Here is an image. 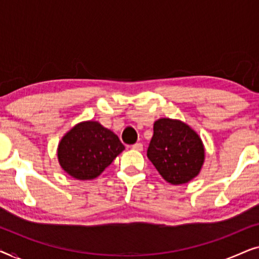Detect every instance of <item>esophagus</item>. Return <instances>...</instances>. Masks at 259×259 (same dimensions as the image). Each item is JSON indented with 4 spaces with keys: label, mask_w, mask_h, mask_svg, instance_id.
<instances>
[{
    "label": "esophagus",
    "mask_w": 259,
    "mask_h": 259,
    "mask_svg": "<svg viewBox=\"0 0 259 259\" xmlns=\"http://www.w3.org/2000/svg\"><path fill=\"white\" fill-rule=\"evenodd\" d=\"M132 148H133V150H136V151H139V152H141V151H143L144 146H143V144L137 143V144H134V145H133Z\"/></svg>",
    "instance_id": "1"
}]
</instances>
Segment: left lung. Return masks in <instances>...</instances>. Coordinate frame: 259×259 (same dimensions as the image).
I'll return each mask as SVG.
<instances>
[{
  "mask_svg": "<svg viewBox=\"0 0 259 259\" xmlns=\"http://www.w3.org/2000/svg\"><path fill=\"white\" fill-rule=\"evenodd\" d=\"M147 157L166 182L182 185L200 173L205 147L199 134L186 122L160 118L153 125Z\"/></svg>",
  "mask_w": 259,
  "mask_h": 259,
  "instance_id": "1",
  "label": "left lung"
}]
</instances>
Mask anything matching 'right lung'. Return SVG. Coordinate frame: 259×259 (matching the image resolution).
Returning <instances> with one entry per match:
<instances>
[{"instance_id":"1","label":"right lung","mask_w":259,"mask_h":259,"mask_svg":"<svg viewBox=\"0 0 259 259\" xmlns=\"http://www.w3.org/2000/svg\"><path fill=\"white\" fill-rule=\"evenodd\" d=\"M125 150L118 136L99 121L88 120L73 126L58 145V160L67 175L92 180Z\"/></svg>"}]
</instances>
